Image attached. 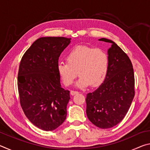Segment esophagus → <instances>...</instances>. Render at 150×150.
Masks as SVG:
<instances>
[{
	"instance_id": "34e87169",
	"label": "esophagus",
	"mask_w": 150,
	"mask_h": 150,
	"mask_svg": "<svg viewBox=\"0 0 150 150\" xmlns=\"http://www.w3.org/2000/svg\"><path fill=\"white\" fill-rule=\"evenodd\" d=\"M70 93H71V95L72 96H73V95H76V94H78V93H79V92H77V91H71V92H70Z\"/></svg>"
}]
</instances>
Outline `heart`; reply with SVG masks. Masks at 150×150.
Listing matches in <instances>:
<instances>
[{
  "label": "heart",
  "instance_id": "b5f03b06",
  "mask_svg": "<svg viewBox=\"0 0 150 150\" xmlns=\"http://www.w3.org/2000/svg\"><path fill=\"white\" fill-rule=\"evenodd\" d=\"M67 61L57 65L58 74L66 86L71 85L78 74L76 87H96L103 83L108 68V55L99 48L77 46L67 54Z\"/></svg>",
  "mask_w": 150,
  "mask_h": 150
}]
</instances>
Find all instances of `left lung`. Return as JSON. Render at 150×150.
<instances>
[{"mask_svg":"<svg viewBox=\"0 0 150 150\" xmlns=\"http://www.w3.org/2000/svg\"><path fill=\"white\" fill-rule=\"evenodd\" d=\"M107 51L108 68L103 83L86 97L87 117L98 128H110L125 117L134 99V75L130 59L124 51L110 40Z\"/></svg>","mask_w":150,"mask_h":150,"instance_id":"left-lung-1","label":"left lung"}]
</instances>
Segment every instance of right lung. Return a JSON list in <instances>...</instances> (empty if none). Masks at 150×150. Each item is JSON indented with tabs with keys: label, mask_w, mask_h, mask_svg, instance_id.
Instances as JSON below:
<instances>
[{
	"label": "right lung",
	"mask_w": 150,
	"mask_h": 150,
	"mask_svg": "<svg viewBox=\"0 0 150 150\" xmlns=\"http://www.w3.org/2000/svg\"><path fill=\"white\" fill-rule=\"evenodd\" d=\"M71 40L40 38L25 52L20 62L18 74L20 105L28 120L43 130H55L67 116L69 91L62 87L57 65Z\"/></svg>",
	"instance_id": "1"
}]
</instances>
